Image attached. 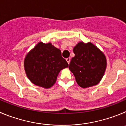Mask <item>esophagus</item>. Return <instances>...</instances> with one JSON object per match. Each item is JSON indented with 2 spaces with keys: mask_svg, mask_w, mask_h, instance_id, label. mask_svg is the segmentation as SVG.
Masks as SVG:
<instances>
[{
  "mask_svg": "<svg viewBox=\"0 0 126 126\" xmlns=\"http://www.w3.org/2000/svg\"><path fill=\"white\" fill-rule=\"evenodd\" d=\"M70 60H71V58H66V62H68V64H70Z\"/></svg>",
  "mask_w": 126,
  "mask_h": 126,
  "instance_id": "34e87169",
  "label": "esophagus"
}]
</instances>
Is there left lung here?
I'll use <instances>...</instances> for the list:
<instances>
[{
    "mask_svg": "<svg viewBox=\"0 0 126 126\" xmlns=\"http://www.w3.org/2000/svg\"><path fill=\"white\" fill-rule=\"evenodd\" d=\"M69 69L74 75L77 84L83 88L93 86L103 78L107 66L104 53L91 42H80L73 48Z\"/></svg>",
    "mask_w": 126,
    "mask_h": 126,
    "instance_id": "obj_1",
    "label": "left lung"
}]
</instances>
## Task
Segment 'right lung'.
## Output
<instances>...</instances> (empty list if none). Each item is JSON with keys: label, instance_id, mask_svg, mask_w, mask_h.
Here are the masks:
<instances>
[{"label": "right lung", "instance_id": "right-lung-1", "mask_svg": "<svg viewBox=\"0 0 126 126\" xmlns=\"http://www.w3.org/2000/svg\"><path fill=\"white\" fill-rule=\"evenodd\" d=\"M23 63L29 80L45 89L53 86L61 70L68 66L60 49L51 43L43 42L37 43L27 53Z\"/></svg>", "mask_w": 126, "mask_h": 126}]
</instances>
